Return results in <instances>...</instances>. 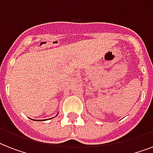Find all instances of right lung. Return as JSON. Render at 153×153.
I'll list each match as a JSON object with an SVG mask.
<instances>
[{
	"label": "right lung",
	"mask_w": 153,
	"mask_h": 153,
	"mask_svg": "<svg viewBox=\"0 0 153 153\" xmlns=\"http://www.w3.org/2000/svg\"><path fill=\"white\" fill-rule=\"evenodd\" d=\"M37 121H41V120H37Z\"/></svg>",
	"instance_id": "1"
}]
</instances>
